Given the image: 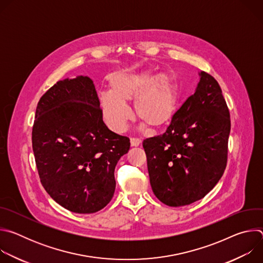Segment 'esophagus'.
<instances>
[{
  "mask_svg": "<svg viewBox=\"0 0 263 263\" xmlns=\"http://www.w3.org/2000/svg\"><path fill=\"white\" fill-rule=\"evenodd\" d=\"M130 142H131V145L132 146H138L140 143H141V140L139 138H135V137H132L130 139Z\"/></svg>",
  "mask_w": 263,
  "mask_h": 263,
  "instance_id": "1",
  "label": "esophagus"
}]
</instances>
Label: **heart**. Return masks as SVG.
Wrapping results in <instances>:
<instances>
[{
    "label": "heart",
    "instance_id": "heart-1",
    "mask_svg": "<svg viewBox=\"0 0 263 263\" xmlns=\"http://www.w3.org/2000/svg\"><path fill=\"white\" fill-rule=\"evenodd\" d=\"M109 87V92L101 93L100 101L106 122L119 132L125 131L132 119L127 102L135 100L137 118L155 128L167 124L177 109V86L167 72H119L110 77Z\"/></svg>",
    "mask_w": 263,
    "mask_h": 263
}]
</instances>
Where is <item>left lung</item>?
I'll return each mask as SVG.
<instances>
[{"instance_id":"left-lung-1","label":"left lung","mask_w":263,"mask_h":263,"mask_svg":"<svg viewBox=\"0 0 263 263\" xmlns=\"http://www.w3.org/2000/svg\"><path fill=\"white\" fill-rule=\"evenodd\" d=\"M200 77L166 131L142 142L153 193L171 207L203 199L227 165L229 109L217 81L206 71Z\"/></svg>"}]
</instances>
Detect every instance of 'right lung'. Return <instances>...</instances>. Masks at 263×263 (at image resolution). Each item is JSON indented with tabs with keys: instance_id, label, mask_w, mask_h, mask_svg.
I'll list each match as a JSON object with an SVG mask.
<instances>
[{
	"instance_id": "add662e5",
	"label": "right lung",
	"mask_w": 263,
	"mask_h": 263,
	"mask_svg": "<svg viewBox=\"0 0 263 263\" xmlns=\"http://www.w3.org/2000/svg\"><path fill=\"white\" fill-rule=\"evenodd\" d=\"M32 147L51 198L71 212L93 213L114 197L115 168L130 139L108 129L92 80L78 76L58 81L41 98Z\"/></svg>"
}]
</instances>
